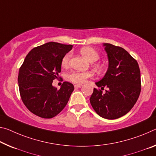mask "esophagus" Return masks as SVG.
<instances>
[{"label":"esophagus","instance_id":"esophagus-1","mask_svg":"<svg viewBox=\"0 0 156 156\" xmlns=\"http://www.w3.org/2000/svg\"><path fill=\"white\" fill-rule=\"evenodd\" d=\"M83 85H80V84H77V85H74V87L75 88H80L82 87Z\"/></svg>","mask_w":156,"mask_h":156}]
</instances>
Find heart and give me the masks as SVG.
Segmentation results:
<instances>
[{"label":"heart","instance_id":"b5f03b06","mask_svg":"<svg viewBox=\"0 0 156 156\" xmlns=\"http://www.w3.org/2000/svg\"><path fill=\"white\" fill-rule=\"evenodd\" d=\"M80 53L81 55H83L85 58H86L87 60L91 62H94L96 60H98L99 58V55H98V52L96 51L94 48H91V47L85 46L83 47L80 48ZM71 58V53H66L65 55L63 56L62 59L61 60V65L62 67H66L69 65V59ZM92 76V73L89 71H86V72H78V71H74L69 75V79L71 82L74 83L81 84L85 83L86 80L88 78H91Z\"/></svg>","mask_w":156,"mask_h":156}]
</instances>
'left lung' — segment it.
Segmentation results:
<instances>
[{
  "instance_id": "left-lung-1",
  "label": "left lung",
  "mask_w": 156,
  "mask_h": 156,
  "mask_svg": "<svg viewBox=\"0 0 156 156\" xmlns=\"http://www.w3.org/2000/svg\"><path fill=\"white\" fill-rule=\"evenodd\" d=\"M108 53L109 66L104 77L96 83L90 98L95 112L101 117L115 119L125 115L137 102L141 91V76L137 60L124 48L103 44Z\"/></svg>"
}]
</instances>
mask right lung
<instances>
[{
    "mask_svg": "<svg viewBox=\"0 0 156 156\" xmlns=\"http://www.w3.org/2000/svg\"><path fill=\"white\" fill-rule=\"evenodd\" d=\"M72 45L48 42L29 52L19 68L18 83L21 100L34 115L44 119L55 117L67 104L74 87L64 82L60 90L52 85L58 79L63 56Z\"/></svg>",
    "mask_w": 156,
    "mask_h": 156,
    "instance_id": "right-lung-1",
    "label": "right lung"
}]
</instances>
